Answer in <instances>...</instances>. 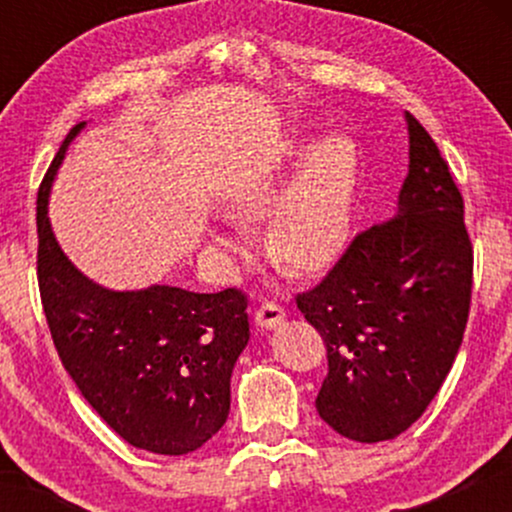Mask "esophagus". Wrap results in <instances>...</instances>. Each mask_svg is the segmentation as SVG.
<instances>
[{"mask_svg":"<svg viewBox=\"0 0 512 512\" xmlns=\"http://www.w3.org/2000/svg\"><path fill=\"white\" fill-rule=\"evenodd\" d=\"M286 317V310L281 308L279 303H262L255 313V322L262 327V330H272V327L281 325Z\"/></svg>","mask_w":512,"mask_h":512,"instance_id":"1","label":"esophagus"}]
</instances>
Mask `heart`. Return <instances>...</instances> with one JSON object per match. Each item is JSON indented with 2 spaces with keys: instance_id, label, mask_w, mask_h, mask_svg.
Wrapping results in <instances>:
<instances>
[{
  "instance_id": "1",
  "label": "heart",
  "mask_w": 512,
  "mask_h": 512,
  "mask_svg": "<svg viewBox=\"0 0 512 512\" xmlns=\"http://www.w3.org/2000/svg\"><path fill=\"white\" fill-rule=\"evenodd\" d=\"M308 149V144H293L286 158H301ZM289 161H281L269 173L257 175L238 197L236 214L240 221L257 223L269 219L279 206L269 226V252L291 272L313 274L330 267L349 243L358 158L349 139L339 134L327 137L315 146L303 173L279 205ZM214 240L231 255H248L243 240L236 236L221 233Z\"/></svg>"
}]
</instances>
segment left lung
I'll return each mask as SVG.
<instances>
[{"label": "left lung", "instance_id": "left-lung-1", "mask_svg": "<svg viewBox=\"0 0 512 512\" xmlns=\"http://www.w3.org/2000/svg\"><path fill=\"white\" fill-rule=\"evenodd\" d=\"M409 175L392 219L351 240L298 310L327 346L317 414L358 443L424 414L460 351L474 250L464 202L431 134L407 113Z\"/></svg>", "mask_w": 512, "mask_h": 512}]
</instances>
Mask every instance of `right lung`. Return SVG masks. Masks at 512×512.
<instances>
[{"label": "right lung", "mask_w": 512, "mask_h": 512, "mask_svg": "<svg viewBox=\"0 0 512 512\" xmlns=\"http://www.w3.org/2000/svg\"><path fill=\"white\" fill-rule=\"evenodd\" d=\"M86 122L72 127L38 190V286L62 366L120 438L187 455L226 424L231 373L250 339L240 289L110 291L67 260L48 219L52 180Z\"/></svg>", "instance_id": "right-lung-1"}]
</instances>
